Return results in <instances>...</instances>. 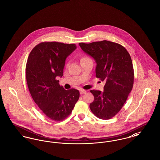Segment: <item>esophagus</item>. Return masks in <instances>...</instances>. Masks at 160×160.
<instances>
[{
	"instance_id": "obj_1",
	"label": "esophagus",
	"mask_w": 160,
	"mask_h": 160,
	"mask_svg": "<svg viewBox=\"0 0 160 160\" xmlns=\"http://www.w3.org/2000/svg\"><path fill=\"white\" fill-rule=\"evenodd\" d=\"M87 93V91L85 90H80V93L81 94H85Z\"/></svg>"
}]
</instances>
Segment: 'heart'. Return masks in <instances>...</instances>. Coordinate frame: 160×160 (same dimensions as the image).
<instances>
[{
	"mask_svg": "<svg viewBox=\"0 0 160 160\" xmlns=\"http://www.w3.org/2000/svg\"><path fill=\"white\" fill-rule=\"evenodd\" d=\"M84 58H86V57H84V58H82V59H84Z\"/></svg>",
	"mask_w": 160,
	"mask_h": 160,
	"instance_id": "obj_1",
	"label": "heart"
}]
</instances>
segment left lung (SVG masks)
Instances as JSON below:
<instances>
[{
    "mask_svg": "<svg viewBox=\"0 0 160 160\" xmlns=\"http://www.w3.org/2000/svg\"><path fill=\"white\" fill-rule=\"evenodd\" d=\"M79 45L95 59L96 78L106 82L103 92L90 90L94 96L90 110L96 117L109 119L119 112L133 88L134 72L131 57L117 43L102 41Z\"/></svg>",
    "mask_w": 160,
    "mask_h": 160,
    "instance_id": "8db88e82",
    "label": "left lung"
}]
</instances>
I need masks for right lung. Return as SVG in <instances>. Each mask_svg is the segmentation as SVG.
Instances as JSON below:
<instances>
[{"instance_id":"add662e5","label":"right lung","mask_w":160,"mask_h":160,"mask_svg":"<svg viewBox=\"0 0 160 160\" xmlns=\"http://www.w3.org/2000/svg\"><path fill=\"white\" fill-rule=\"evenodd\" d=\"M76 48L73 43L41 42L27 59L25 73L30 94L43 113L56 121L69 116L79 98V90H66L56 79L63 76L65 59Z\"/></svg>"}]
</instances>
